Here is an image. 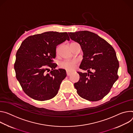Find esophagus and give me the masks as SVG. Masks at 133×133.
Listing matches in <instances>:
<instances>
[{"mask_svg": "<svg viewBox=\"0 0 133 133\" xmlns=\"http://www.w3.org/2000/svg\"><path fill=\"white\" fill-rule=\"evenodd\" d=\"M66 75H67L68 76H70V75L71 74V72H70V71H68V70H66Z\"/></svg>", "mask_w": 133, "mask_h": 133, "instance_id": "34e87169", "label": "esophagus"}]
</instances>
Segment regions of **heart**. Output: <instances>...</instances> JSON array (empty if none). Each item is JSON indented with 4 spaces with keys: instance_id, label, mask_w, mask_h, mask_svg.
I'll list each match as a JSON object with an SVG mask.
<instances>
[{
    "instance_id": "1",
    "label": "heart",
    "mask_w": 133,
    "mask_h": 133,
    "mask_svg": "<svg viewBox=\"0 0 133 133\" xmlns=\"http://www.w3.org/2000/svg\"><path fill=\"white\" fill-rule=\"evenodd\" d=\"M57 52H58V49H57ZM77 62L75 60H66L60 64V66L64 69L68 71H73L76 68Z\"/></svg>"
}]
</instances>
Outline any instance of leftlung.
Returning a JSON list of instances; mask_svg holds the SVG:
<instances>
[{
	"mask_svg": "<svg viewBox=\"0 0 133 133\" xmlns=\"http://www.w3.org/2000/svg\"><path fill=\"white\" fill-rule=\"evenodd\" d=\"M68 34L72 40L80 44L83 53L79 68L88 71L78 72L80 79L74 84L77 92L87 100H100L109 92L118 79L119 62L116 52L106 40L92 32L83 31Z\"/></svg>",
	"mask_w": 133,
	"mask_h": 133,
	"instance_id": "obj_1",
	"label": "left lung"
}]
</instances>
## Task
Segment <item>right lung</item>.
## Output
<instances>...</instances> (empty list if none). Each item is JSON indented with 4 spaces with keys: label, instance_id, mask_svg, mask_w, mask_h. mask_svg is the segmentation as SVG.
<instances>
[{
    "label": "right lung",
    "instance_id": "1",
    "mask_svg": "<svg viewBox=\"0 0 133 133\" xmlns=\"http://www.w3.org/2000/svg\"><path fill=\"white\" fill-rule=\"evenodd\" d=\"M70 38L66 32H46L26 38L16 54L14 69L24 92L33 99L45 101L54 97L66 76L64 69H55L56 48ZM51 68L49 73L48 71Z\"/></svg>",
    "mask_w": 133,
    "mask_h": 133
}]
</instances>
